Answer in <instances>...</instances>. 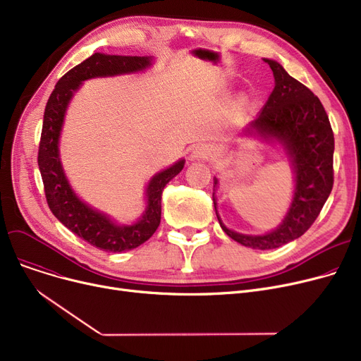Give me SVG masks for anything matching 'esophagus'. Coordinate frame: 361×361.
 Masks as SVG:
<instances>
[{
	"label": "esophagus",
	"instance_id": "obj_1",
	"mask_svg": "<svg viewBox=\"0 0 361 361\" xmlns=\"http://www.w3.org/2000/svg\"><path fill=\"white\" fill-rule=\"evenodd\" d=\"M211 155H212V147L206 143H199L192 150V158L197 159V161L207 159Z\"/></svg>",
	"mask_w": 361,
	"mask_h": 361
}]
</instances>
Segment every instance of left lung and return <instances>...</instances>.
Instances as JSON below:
<instances>
[{
	"mask_svg": "<svg viewBox=\"0 0 361 361\" xmlns=\"http://www.w3.org/2000/svg\"><path fill=\"white\" fill-rule=\"evenodd\" d=\"M274 71L275 87L243 135L263 142L279 143L294 173V195L288 212L271 233L240 234L226 228L214 206L225 234L245 247L271 250L305 234L319 216L334 185V133L328 114L314 93L269 59H263ZM218 178H214V192Z\"/></svg>",
	"mask_w": 361,
	"mask_h": 361,
	"instance_id": "1",
	"label": "left lung"
}]
</instances>
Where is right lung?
Returning a JSON list of instances; mask_svg holds the SVG:
<instances>
[{
  "mask_svg": "<svg viewBox=\"0 0 361 361\" xmlns=\"http://www.w3.org/2000/svg\"><path fill=\"white\" fill-rule=\"evenodd\" d=\"M152 66V56L106 55L94 52L73 67L55 85L45 106L37 165L44 181L51 212L64 226L93 247L104 252H127L149 240L161 222V197L164 187L184 168V159L162 169L146 187V209L131 225H120L106 214L93 209L80 200L71 188L60 159V135L67 106L82 83L94 78H108L143 71Z\"/></svg>",
  "mask_w": 361,
  "mask_h": 361,
  "instance_id": "add662e5",
  "label": "right lung"
}]
</instances>
